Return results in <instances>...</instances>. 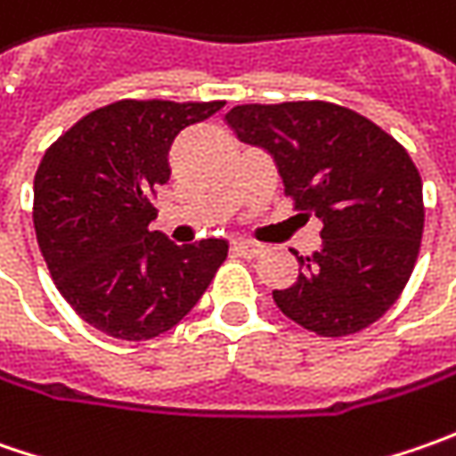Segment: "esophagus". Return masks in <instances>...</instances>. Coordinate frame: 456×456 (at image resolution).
Masks as SVG:
<instances>
[{"label":"esophagus","instance_id":"34e87169","mask_svg":"<svg viewBox=\"0 0 456 456\" xmlns=\"http://www.w3.org/2000/svg\"><path fill=\"white\" fill-rule=\"evenodd\" d=\"M233 254L243 256V258H256V256L264 254V246L251 243V240H238V243H233Z\"/></svg>","mask_w":456,"mask_h":456}]
</instances>
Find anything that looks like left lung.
Listing matches in <instances>:
<instances>
[{"label": "left lung", "mask_w": 456, "mask_h": 456, "mask_svg": "<svg viewBox=\"0 0 456 456\" xmlns=\"http://www.w3.org/2000/svg\"><path fill=\"white\" fill-rule=\"evenodd\" d=\"M225 124L264 147L294 210L322 220V248L297 256L299 279L276 306L322 338L380 320L401 297L421 248V175L394 136L330 101L243 103Z\"/></svg>", "instance_id": "left-lung-1"}]
</instances>
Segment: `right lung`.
<instances>
[{
  "mask_svg": "<svg viewBox=\"0 0 456 456\" xmlns=\"http://www.w3.org/2000/svg\"><path fill=\"white\" fill-rule=\"evenodd\" d=\"M220 109L223 101H116L58 136L35 172L32 220L50 276L80 320L116 340L172 330L228 256L220 238L175 246L150 231L175 136Z\"/></svg>",
  "mask_w": 456,
  "mask_h": 456,
  "instance_id": "right-lung-1",
  "label": "right lung"
}]
</instances>
